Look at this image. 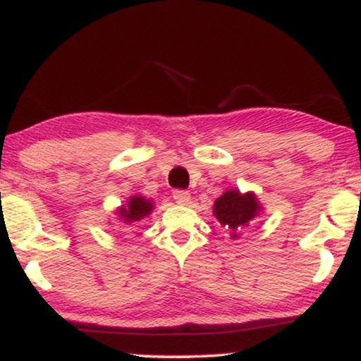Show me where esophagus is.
<instances>
[{"label":"esophagus","mask_w":361,"mask_h":361,"mask_svg":"<svg viewBox=\"0 0 361 361\" xmlns=\"http://www.w3.org/2000/svg\"><path fill=\"white\" fill-rule=\"evenodd\" d=\"M173 198H175L176 203L186 204L190 202V191L186 190H175L173 191Z\"/></svg>","instance_id":"34e87169"}]
</instances>
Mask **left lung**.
I'll list each match as a JSON object with an SVG mask.
<instances>
[{
    "label": "left lung",
    "mask_w": 361,
    "mask_h": 361,
    "mask_svg": "<svg viewBox=\"0 0 361 361\" xmlns=\"http://www.w3.org/2000/svg\"><path fill=\"white\" fill-rule=\"evenodd\" d=\"M258 209L259 204L253 193L241 195L240 191L230 190L214 202L213 212L225 230L230 231L231 238H236V231L248 225L258 214Z\"/></svg>",
    "instance_id": "left-lung-1"
}]
</instances>
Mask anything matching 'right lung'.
Returning <instances> with one entry per match:
<instances>
[{
    "mask_svg": "<svg viewBox=\"0 0 361 361\" xmlns=\"http://www.w3.org/2000/svg\"><path fill=\"white\" fill-rule=\"evenodd\" d=\"M153 209V203L149 200H145L143 196H133V198L128 202V207H123L120 209V216L123 218V221L131 223V221H138L141 218H145L147 214L152 213Z\"/></svg>",
    "mask_w": 361,
    "mask_h": 361,
    "instance_id": "obj_1",
    "label": "right lung"
}]
</instances>
